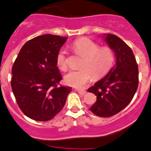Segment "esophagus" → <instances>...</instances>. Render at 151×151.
Masks as SVG:
<instances>
[{
    "instance_id": "esophagus-1",
    "label": "esophagus",
    "mask_w": 151,
    "mask_h": 151,
    "mask_svg": "<svg viewBox=\"0 0 151 151\" xmlns=\"http://www.w3.org/2000/svg\"><path fill=\"white\" fill-rule=\"evenodd\" d=\"M77 91H78V93H79V94H80V95H85V94H86V91H85V90L77 89Z\"/></svg>"
}]
</instances>
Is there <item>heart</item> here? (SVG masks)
<instances>
[{"instance_id": "b5f03b06", "label": "heart", "mask_w": 151, "mask_h": 151, "mask_svg": "<svg viewBox=\"0 0 151 151\" xmlns=\"http://www.w3.org/2000/svg\"><path fill=\"white\" fill-rule=\"evenodd\" d=\"M71 47L76 54L83 59L80 70L69 71L65 76V83L70 86L83 88L92 80V75L95 79L102 78L113 66L115 53L110 47H100L98 43L87 38L77 39L73 42ZM56 65L62 71L67 69V57L65 50H60L57 53Z\"/></svg>"}]
</instances>
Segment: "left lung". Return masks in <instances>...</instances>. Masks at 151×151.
Listing matches in <instances>:
<instances>
[{
	"label": "left lung",
	"instance_id": "left-lung-1",
	"mask_svg": "<svg viewBox=\"0 0 151 151\" xmlns=\"http://www.w3.org/2000/svg\"><path fill=\"white\" fill-rule=\"evenodd\" d=\"M104 37L115 53L116 64L88 91L97 96L90 110L105 118L121 112L132 101L139 85V68L133 50L123 40L110 33Z\"/></svg>",
	"mask_w": 151,
	"mask_h": 151
}]
</instances>
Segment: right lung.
<instances>
[{
    "instance_id": "1",
    "label": "right lung",
    "mask_w": 151,
    "mask_h": 151,
    "mask_svg": "<svg viewBox=\"0 0 151 151\" xmlns=\"http://www.w3.org/2000/svg\"><path fill=\"white\" fill-rule=\"evenodd\" d=\"M67 37L45 34L24 45L12 68L11 86L18 106L29 118L47 122L59 113L71 91L60 85L56 56Z\"/></svg>"
}]
</instances>
